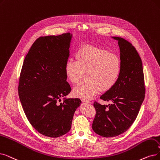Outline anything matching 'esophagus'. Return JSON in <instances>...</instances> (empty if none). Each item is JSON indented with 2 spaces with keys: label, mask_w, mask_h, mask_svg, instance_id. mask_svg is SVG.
<instances>
[{
  "label": "esophagus",
  "mask_w": 160,
  "mask_h": 160,
  "mask_svg": "<svg viewBox=\"0 0 160 160\" xmlns=\"http://www.w3.org/2000/svg\"><path fill=\"white\" fill-rule=\"evenodd\" d=\"M81 100H82V101L83 102H89V101L88 100L85 99H82Z\"/></svg>",
  "instance_id": "esophagus-1"
}]
</instances>
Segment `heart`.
Segmentation results:
<instances>
[{
    "mask_svg": "<svg viewBox=\"0 0 160 160\" xmlns=\"http://www.w3.org/2000/svg\"><path fill=\"white\" fill-rule=\"evenodd\" d=\"M76 61L68 60L65 67L68 80L76 84L86 73L87 80L74 88L73 94L89 99L100 90L112 88L122 71V60L118 55L99 46L84 44L76 52Z\"/></svg>",
    "mask_w": 160,
    "mask_h": 160,
    "instance_id": "heart-1",
    "label": "heart"
}]
</instances>
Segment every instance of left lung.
<instances>
[{"label":"left lung","instance_id":"obj_1","mask_svg":"<svg viewBox=\"0 0 160 160\" xmlns=\"http://www.w3.org/2000/svg\"><path fill=\"white\" fill-rule=\"evenodd\" d=\"M113 38L118 40L121 74L114 86L100 97L111 104L93 103L96 114L92 129L104 137L118 136L130 128L139 112L146 90L142 61L135 48L123 38Z\"/></svg>","mask_w":160,"mask_h":160}]
</instances>
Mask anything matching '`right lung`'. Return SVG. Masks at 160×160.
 <instances>
[{"label": "right lung", "instance_id": "obj_1", "mask_svg": "<svg viewBox=\"0 0 160 160\" xmlns=\"http://www.w3.org/2000/svg\"><path fill=\"white\" fill-rule=\"evenodd\" d=\"M72 35L40 37L26 55L21 71L18 94L32 126L42 135L56 138L70 131L80 99H65L71 88L65 67Z\"/></svg>", "mask_w": 160, "mask_h": 160}]
</instances>
